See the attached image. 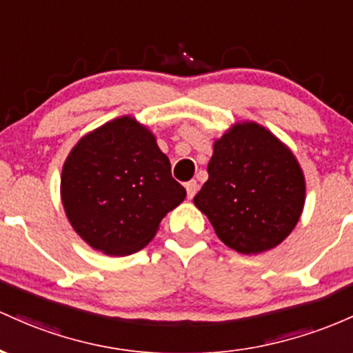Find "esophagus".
Returning <instances> with one entry per match:
<instances>
[{"label":"esophagus","mask_w":353,"mask_h":353,"mask_svg":"<svg viewBox=\"0 0 353 353\" xmlns=\"http://www.w3.org/2000/svg\"><path fill=\"white\" fill-rule=\"evenodd\" d=\"M185 188H187V195H188V198H190V200H192V198L195 196V193H196V190H198L196 180H190V181H187V183H185Z\"/></svg>","instance_id":"obj_1"}]
</instances>
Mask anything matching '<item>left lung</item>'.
I'll list each match as a JSON object with an SVG mask.
<instances>
[{
  "label": "left lung",
  "mask_w": 353,
  "mask_h": 353,
  "mask_svg": "<svg viewBox=\"0 0 353 353\" xmlns=\"http://www.w3.org/2000/svg\"><path fill=\"white\" fill-rule=\"evenodd\" d=\"M208 180L193 203L225 245L262 253L295 228L305 205V176L294 153L262 125H233L213 145Z\"/></svg>",
  "instance_id": "left-lung-1"
}]
</instances>
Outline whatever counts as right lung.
Masks as SVG:
<instances>
[{
  "label": "right lung",
  "mask_w": 353,
  "mask_h": 353,
  "mask_svg": "<svg viewBox=\"0 0 353 353\" xmlns=\"http://www.w3.org/2000/svg\"><path fill=\"white\" fill-rule=\"evenodd\" d=\"M185 196L155 134L132 117L85 134L63 165L61 201L71 227L106 255L146 247Z\"/></svg>",
  "instance_id": "1"
}]
</instances>
